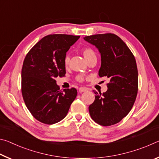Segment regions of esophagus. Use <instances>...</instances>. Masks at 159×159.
<instances>
[{"instance_id": "34e87169", "label": "esophagus", "mask_w": 159, "mask_h": 159, "mask_svg": "<svg viewBox=\"0 0 159 159\" xmlns=\"http://www.w3.org/2000/svg\"><path fill=\"white\" fill-rule=\"evenodd\" d=\"M79 90L80 93H83V92H85V91H87L88 89H87V88H85L81 87V88H79Z\"/></svg>"}]
</instances>
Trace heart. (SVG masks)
<instances>
[{
    "label": "heart",
    "mask_w": 159,
    "mask_h": 159,
    "mask_svg": "<svg viewBox=\"0 0 159 159\" xmlns=\"http://www.w3.org/2000/svg\"><path fill=\"white\" fill-rule=\"evenodd\" d=\"M81 52L83 54V57H84L85 60L87 61L89 60H90L91 58L96 57L95 51H94L92 48H90L89 47L83 48L81 49ZM69 57L68 55H66L64 59V66L66 67L69 65ZM76 80H78V81H79V82L83 81V80H84V76H82V75H79V76H76Z\"/></svg>",
    "instance_id": "b5f03b06"
}]
</instances>
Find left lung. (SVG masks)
I'll return each instance as SVG.
<instances>
[{
  "mask_svg": "<svg viewBox=\"0 0 159 159\" xmlns=\"http://www.w3.org/2000/svg\"><path fill=\"white\" fill-rule=\"evenodd\" d=\"M84 40L95 45L101 54L99 77L110 79L107 92H95V101L88 108L90 116L99 125H114L128 115L136 99L138 72L135 58L116 34H95Z\"/></svg>",
  "mask_w": 159,
  "mask_h": 159,
  "instance_id": "1",
  "label": "left lung"
}]
</instances>
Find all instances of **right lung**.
Returning <instances> with one entry per match:
<instances>
[{"mask_svg": "<svg viewBox=\"0 0 159 159\" xmlns=\"http://www.w3.org/2000/svg\"><path fill=\"white\" fill-rule=\"evenodd\" d=\"M80 38L51 34L43 38L26 55L21 69V94L31 115L52 125L66 116L77 95L76 88L60 90L55 78L65 76L64 59Z\"/></svg>", "mask_w": 159, "mask_h": 159, "instance_id": "add662e5", "label": "right lung"}]
</instances>
